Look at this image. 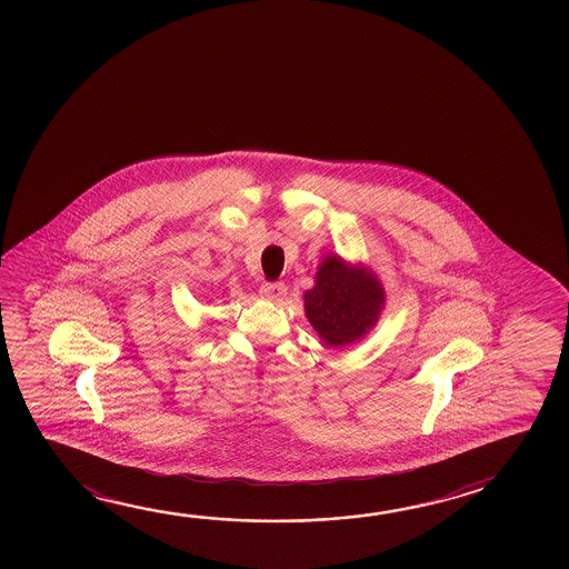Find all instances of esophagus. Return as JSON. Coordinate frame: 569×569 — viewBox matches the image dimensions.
<instances>
[{
	"mask_svg": "<svg viewBox=\"0 0 569 569\" xmlns=\"http://www.w3.org/2000/svg\"><path fill=\"white\" fill-rule=\"evenodd\" d=\"M261 298L270 299V301H281L288 293V288L283 281H266L261 283Z\"/></svg>",
	"mask_w": 569,
	"mask_h": 569,
	"instance_id": "34e87169",
	"label": "esophagus"
}]
</instances>
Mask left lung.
<instances>
[{
	"label": "left lung",
	"mask_w": 569,
	"mask_h": 569,
	"mask_svg": "<svg viewBox=\"0 0 569 569\" xmlns=\"http://www.w3.org/2000/svg\"><path fill=\"white\" fill-rule=\"evenodd\" d=\"M382 303L385 293L373 273L349 268L337 256L321 261L316 288L306 293L309 323L331 347L361 339L377 323Z\"/></svg>",
	"instance_id": "8db88e82"
}]
</instances>
